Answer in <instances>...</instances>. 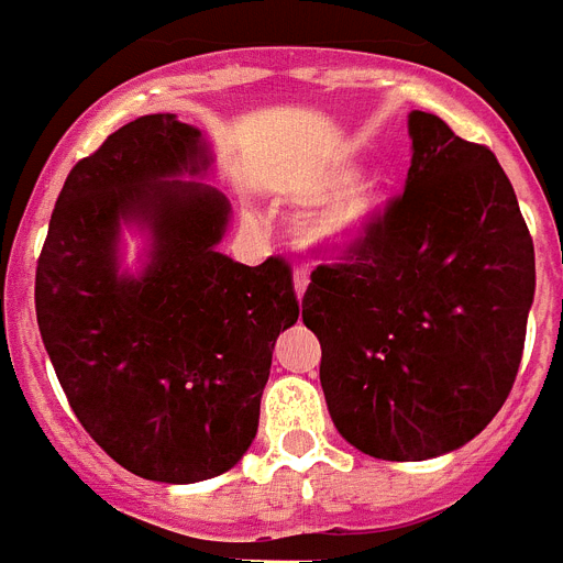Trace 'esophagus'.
<instances>
[{"instance_id":"34e87169","label":"esophagus","mask_w":563,"mask_h":563,"mask_svg":"<svg viewBox=\"0 0 563 563\" xmlns=\"http://www.w3.org/2000/svg\"><path fill=\"white\" fill-rule=\"evenodd\" d=\"M294 290H296V299L302 302L305 294H308V273H305V269H296L294 273Z\"/></svg>"}]
</instances>
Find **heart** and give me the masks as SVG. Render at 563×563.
Instances as JSON below:
<instances>
[{
    "label": "heart",
    "instance_id": "heart-1",
    "mask_svg": "<svg viewBox=\"0 0 563 563\" xmlns=\"http://www.w3.org/2000/svg\"><path fill=\"white\" fill-rule=\"evenodd\" d=\"M357 179L354 165H340L328 170L319 179L310 197L325 200L331 195H340L344 188H353L343 197H336L334 203L310 214L305 223V246L319 255H352L360 253L363 246L375 238V232L384 227L386 211H389V191L380 179Z\"/></svg>",
    "mask_w": 563,
    "mask_h": 563
}]
</instances>
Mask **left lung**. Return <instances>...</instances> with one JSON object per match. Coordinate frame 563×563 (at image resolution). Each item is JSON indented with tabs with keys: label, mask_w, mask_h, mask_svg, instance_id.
Here are the masks:
<instances>
[{
	"label": "left lung",
	"mask_w": 563,
	"mask_h": 563,
	"mask_svg": "<svg viewBox=\"0 0 563 563\" xmlns=\"http://www.w3.org/2000/svg\"><path fill=\"white\" fill-rule=\"evenodd\" d=\"M404 195L349 264L317 267L302 322L331 421L357 451L424 462L488 427L515 384L534 246L506 170L412 110Z\"/></svg>",
	"instance_id": "left-lung-1"
}]
</instances>
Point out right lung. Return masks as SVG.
Returning a JSON list of instances; mask_svg holds the SVG:
<instances>
[{
    "label": "right lung",
    "mask_w": 563,
    "mask_h": 563,
    "mask_svg": "<svg viewBox=\"0 0 563 563\" xmlns=\"http://www.w3.org/2000/svg\"><path fill=\"white\" fill-rule=\"evenodd\" d=\"M206 133L154 112L69 170L37 264V325L75 416L121 467L188 485L258 433L273 349L296 325L290 267L218 250L232 203ZM124 234L143 241L133 265Z\"/></svg>",
    "instance_id": "add662e5"
}]
</instances>
